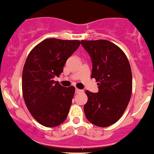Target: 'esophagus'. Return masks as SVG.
Segmentation results:
<instances>
[{"label":"esophagus","instance_id":"obj_1","mask_svg":"<svg viewBox=\"0 0 154 154\" xmlns=\"http://www.w3.org/2000/svg\"><path fill=\"white\" fill-rule=\"evenodd\" d=\"M82 92H84L83 90H81V89L76 88V93H77V94H79V93H82Z\"/></svg>","mask_w":154,"mask_h":154}]
</instances>
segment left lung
Instances as JSON below:
<instances>
[{
    "instance_id": "1",
    "label": "left lung",
    "mask_w": 154,
    "mask_h": 154,
    "mask_svg": "<svg viewBox=\"0 0 154 154\" xmlns=\"http://www.w3.org/2000/svg\"><path fill=\"white\" fill-rule=\"evenodd\" d=\"M92 62L91 78L99 92L86 91L85 116L91 124L106 128L116 123L127 108L132 92V74L127 56L106 40L81 41Z\"/></svg>"
}]
</instances>
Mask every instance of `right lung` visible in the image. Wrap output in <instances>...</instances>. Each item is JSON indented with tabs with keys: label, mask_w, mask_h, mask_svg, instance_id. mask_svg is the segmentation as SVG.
Masks as SVG:
<instances>
[{
	"label": "right lung",
	"mask_w": 154,
	"mask_h": 154,
	"mask_svg": "<svg viewBox=\"0 0 154 154\" xmlns=\"http://www.w3.org/2000/svg\"><path fill=\"white\" fill-rule=\"evenodd\" d=\"M81 45L77 40L48 38L31 50L23 66V95L26 106L36 121L54 128L66 119L75 88L63 87L59 77L68 58Z\"/></svg>",
	"instance_id": "obj_1"
}]
</instances>
